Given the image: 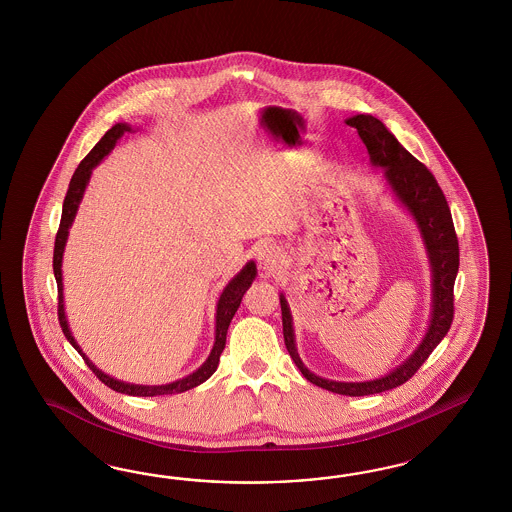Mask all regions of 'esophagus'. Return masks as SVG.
Instances as JSON below:
<instances>
[{
  "mask_svg": "<svg viewBox=\"0 0 512 512\" xmlns=\"http://www.w3.org/2000/svg\"><path fill=\"white\" fill-rule=\"evenodd\" d=\"M257 259H259V266L266 270V272L276 270L279 263H281V255H279L278 249L274 248V246H264V248L259 249Z\"/></svg>",
  "mask_w": 512,
  "mask_h": 512,
  "instance_id": "1",
  "label": "esophagus"
}]
</instances>
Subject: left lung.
<instances>
[{
  "mask_svg": "<svg viewBox=\"0 0 512 512\" xmlns=\"http://www.w3.org/2000/svg\"><path fill=\"white\" fill-rule=\"evenodd\" d=\"M345 124L355 127L358 137L366 144L373 167H381L388 186L403 208L417 221L428 259L432 266V317L426 336L420 341L413 355L385 377L360 383L332 381L311 373L298 357L293 330V315L285 296L279 295L283 338L291 358L295 360L302 375L317 387L325 388L343 396H368L400 387L409 381L424 360L432 355L439 341L449 332L454 319V281L460 266V249L450 216L449 204L437 184L434 174L428 171L419 159L409 154L381 120L372 114H357Z\"/></svg>",
  "mask_w": 512,
  "mask_h": 512,
  "instance_id": "left-lung-1",
  "label": "left lung"
}]
</instances>
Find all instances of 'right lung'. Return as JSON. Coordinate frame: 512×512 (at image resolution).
<instances>
[{"label": "right lung", "instance_id": "add662e5", "mask_svg": "<svg viewBox=\"0 0 512 512\" xmlns=\"http://www.w3.org/2000/svg\"><path fill=\"white\" fill-rule=\"evenodd\" d=\"M131 131V125L129 124H116L114 127H110L109 131L103 135V139L99 140L92 148V152L86 155L80 165L77 167V171L73 174L71 182H69V189H67V195H65V201H63L62 210V221H60V229L56 234V242H54V259H52V266H54V278L58 283V321L62 326L63 334L67 341L75 347L78 351V355L84 358V362L88 364V368L92 370L97 379L101 383H105L107 387L116 390V392H122V394H129V396H167V394H178V392H186L189 388L197 387L204 383L212 373L216 372L217 364H219V357L225 349V341H227V330L229 325L233 321L234 313L238 310L240 302H242V296L248 291L249 285L253 283V279L257 276V266L253 261H249L236 276H234L227 287L223 289V293L217 300L216 310V341H214V347L210 351V357L206 358V362L202 364L199 370H195L193 373H189L184 379H178L174 383L169 385H133V383H124V381H118L114 377H110L105 372H101L99 368H95L90 358L86 357L82 353V349L78 347L77 341L73 338L69 325H67V317H65V310H63V281H62V259L63 249L67 244V236H69V229L73 225V219L77 216L78 204L82 201V195L86 191V186L90 182V176L92 171L101 163V159L105 155H109L112 152V148L116 146L118 139Z\"/></svg>", "mask_w": 512, "mask_h": 512}]
</instances>
